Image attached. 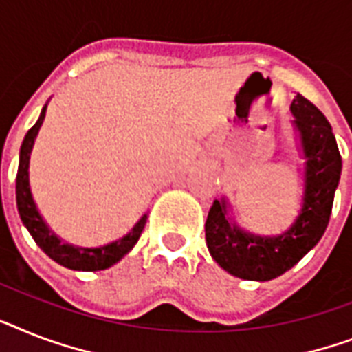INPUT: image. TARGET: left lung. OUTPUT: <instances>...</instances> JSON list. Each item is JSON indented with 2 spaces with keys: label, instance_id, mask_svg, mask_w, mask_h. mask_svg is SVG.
I'll return each mask as SVG.
<instances>
[{
  "label": "left lung",
  "instance_id": "obj_1",
  "mask_svg": "<svg viewBox=\"0 0 352 352\" xmlns=\"http://www.w3.org/2000/svg\"><path fill=\"white\" fill-rule=\"evenodd\" d=\"M291 111L307 159L304 206L295 224L278 236L250 235L226 217V201L213 202L206 219V244L211 256L239 278L260 282L276 278L318 244L329 224L342 173L333 128L324 113L300 94L291 102Z\"/></svg>",
  "mask_w": 352,
  "mask_h": 352
}]
</instances>
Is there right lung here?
I'll return each instance as SVG.
<instances>
[{
  "label": "right lung",
  "mask_w": 352,
  "mask_h": 352,
  "mask_svg": "<svg viewBox=\"0 0 352 352\" xmlns=\"http://www.w3.org/2000/svg\"><path fill=\"white\" fill-rule=\"evenodd\" d=\"M47 108H43L41 116L37 119L28 133L23 139L21 151H19V168L18 177H16V202H18V211L21 217L23 224L27 226L28 233L32 235L36 244L41 248L45 253L57 264L65 265L68 270L77 271H101L113 265L117 260H121L128 251L137 244L141 236L144 224H146L148 215H142V219L133 226V230L126 236H122L119 241L111 242L102 248H74L70 244H63L52 231L48 230L47 224L43 222L39 211L32 201L30 186H28V161H30V151L34 146L39 126L43 124Z\"/></svg>",
  "instance_id": "add662e5"
}]
</instances>
